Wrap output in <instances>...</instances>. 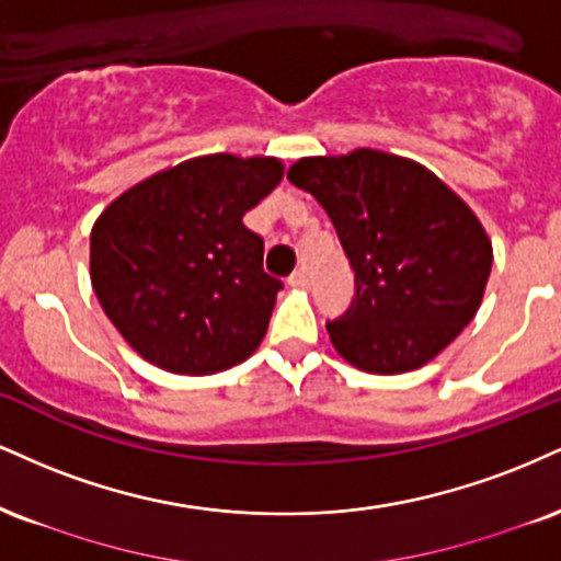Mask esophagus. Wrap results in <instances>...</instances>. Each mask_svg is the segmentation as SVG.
I'll list each match as a JSON object with an SVG mask.
<instances>
[{"mask_svg":"<svg viewBox=\"0 0 561 561\" xmlns=\"http://www.w3.org/2000/svg\"><path fill=\"white\" fill-rule=\"evenodd\" d=\"M287 282H289V287H295V289H308V274H306V268H298V272L289 276Z\"/></svg>","mask_w":561,"mask_h":561,"instance_id":"1","label":"esophagus"}]
</instances>
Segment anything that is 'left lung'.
I'll return each instance as SVG.
<instances>
[{
    "instance_id": "1",
    "label": "left lung",
    "mask_w": 561,
    "mask_h": 561,
    "mask_svg": "<svg viewBox=\"0 0 561 561\" xmlns=\"http://www.w3.org/2000/svg\"><path fill=\"white\" fill-rule=\"evenodd\" d=\"M287 180L329 214L355 298L327 323L350 366L408 374L449 347L481 308L494 248L481 219L434 172L376 148L306 157Z\"/></svg>"
}]
</instances>
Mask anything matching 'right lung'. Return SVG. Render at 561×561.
Instances as JSON below:
<instances>
[{"label": "right lung", "instance_id": "obj_1", "mask_svg": "<svg viewBox=\"0 0 561 561\" xmlns=\"http://www.w3.org/2000/svg\"><path fill=\"white\" fill-rule=\"evenodd\" d=\"M285 178L274 157L208 153L140 180L91 229L93 293L144 360L208 376L251 357L282 282L242 225Z\"/></svg>", "mask_w": 561, "mask_h": 561}]
</instances>
